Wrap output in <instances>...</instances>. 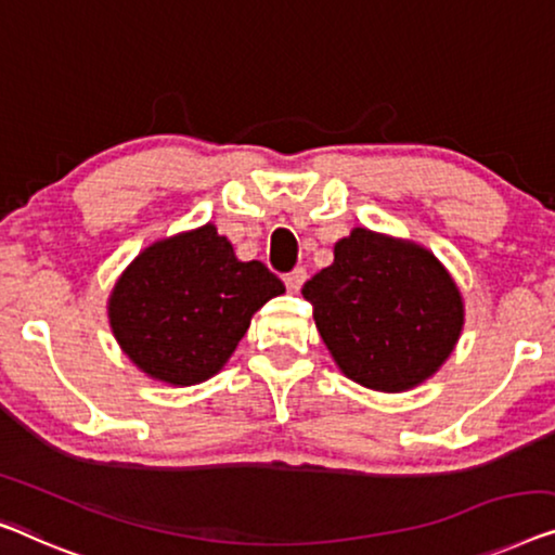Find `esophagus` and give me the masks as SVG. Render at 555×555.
<instances>
[{"label": "esophagus", "mask_w": 555, "mask_h": 555, "mask_svg": "<svg viewBox=\"0 0 555 555\" xmlns=\"http://www.w3.org/2000/svg\"><path fill=\"white\" fill-rule=\"evenodd\" d=\"M305 280H308V272H305V268H295L293 272H287V275H285V287L291 293H300Z\"/></svg>", "instance_id": "34e87169"}]
</instances>
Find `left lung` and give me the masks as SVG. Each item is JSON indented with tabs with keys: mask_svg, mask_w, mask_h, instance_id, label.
<instances>
[{
	"mask_svg": "<svg viewBox=\"0 0 555 555\" xmlns=\"http://www.w3.org/2000/svg\"><path fill=\"white\" fill-rule=\"evenodd\" d=\"M325 348L363 388L403 392L440 371L465 325L455 280L428 247L352 228L302 285Z\"/></svg>",
	"mask_w": 555,
	"mask_h": 555,
	"instance_id": "obj_1",
	"label": "left lung"
}]
</instances>
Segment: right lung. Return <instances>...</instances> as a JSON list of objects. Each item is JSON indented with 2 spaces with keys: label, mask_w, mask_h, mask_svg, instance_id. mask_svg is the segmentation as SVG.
Here are the masks:
<instances>
[{
  "label": "right lung",
  "mask_w": 555,
  "mask_h": 555,
  "mask_svg": "<svg viewBox=\"0 0 555 555\" xmlns=\"http://www.w3.org/2000/svg\"><path fill=\"white\" fill-rule=\"evenodd\" d=\"M285 293L260 260L243 262L212 222L163 237L119 272L112 335L152 380L188 388L218 375L255 312Z\"/></svg>",
  "instance_id": "1"
}]
</instances>
